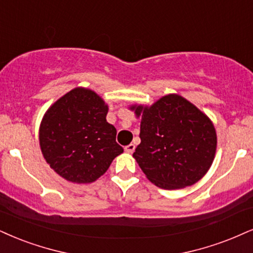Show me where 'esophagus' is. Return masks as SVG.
<instances>
[{
	"label": "esophagus",
	"instance_id": "esophagus-1",
	"mask_svg": "<svg viewBox=\"0 0 253 253\" xmlns=\"http://www.w3.org/2000/svg\"><path fill=\"white\" fill-rule=\"evenodd\" d=\"M124 150H126V152H127V154H132V152L135 151V144L126 145V148H124Z\"/></svg>",
	"mask_w": 253,
	"mask_h": 253
}]
</instances>
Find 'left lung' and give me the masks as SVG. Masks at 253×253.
Listing matches in <instances>:
<instances>
[{"instance_id": "obj_1", "label": "left lung", "mask_w": 253, "mask_h": 253, "mask_svg": "<svg viewBox=\"0 0 253 253\" xmlns=\"http://www.w3.org/2000/svg\"><path fill=\"white\" fill-rule=\"evenodd\" d=\"M141 117V144L133 158L158 188L193 185L208 172L217 148L212 122L197 107L176 93L163 96L151 107L131 105Z\"/></svg>"}]
</instances>
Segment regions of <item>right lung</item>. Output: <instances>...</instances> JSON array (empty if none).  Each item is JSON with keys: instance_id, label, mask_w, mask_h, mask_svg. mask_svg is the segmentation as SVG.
Returning a JSON list of instances; mask_svg holds the SVG:
<instances>
[{"instance_id": "1", "label": "right lung", "mask_w": 253, "mask_h": 253, "mask_svg": "<svg viewBox=\"0 0 253 253\" xmlns=\"http://www.w3.org/2000/svg\"><path fill=\"white\" fill-rule=\"evenodd\" d=\"M107 114L105 102L85 88L73 89L46 110L40 126V146L56 173L73 183H92L123 152Z\"/></svg>"}]
</instances>
